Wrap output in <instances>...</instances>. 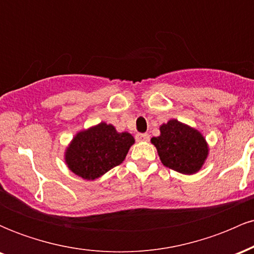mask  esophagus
I'll return each mask as SVG.
<instances>
[{"mask_svg": "<svg viewBox=\"0 0 254 254\" xmlns=\"http://www.w3.org/2000/svg\"><path fill=\"white\" fill-rule=\"evenodd\" d=\"M150 136L148 133H137L136 135V141L138 142H147L149 141Z\"/></svg>", "mask_w": 254, "mask_h": 254, "instance_id": "34e87169", "label": "esophagus"}]
</instances>
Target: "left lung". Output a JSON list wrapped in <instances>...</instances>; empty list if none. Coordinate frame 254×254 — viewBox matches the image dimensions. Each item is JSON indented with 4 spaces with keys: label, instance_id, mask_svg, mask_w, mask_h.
Here are the masks:
<instances>
[{
    "label": "left lung",
    "instance_id": "obj_1",
    "mask_svg": "<svg viewBox=\"0 0 254 254\" xmlns=\"http://www.w3.org/2000/svg\"><path fill=\"white\" fill-rule=\"evenodd\" d=\"M150 141L164 166L183 174L197 173L209 155V145L202 133L177 119L162 124L160 136Z\"/></svg>",
    "mask_w": 254,
    "mask_h": 254
}]
</instances>
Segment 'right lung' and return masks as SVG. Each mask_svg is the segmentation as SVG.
Returning a JSON list of instances; mask_svg holds the SVG:
<instances>
[{
	"mask_svg": "<svg viewBox=\"0 0 254 254\" xmlns=\"http://www.w3.org/2000/svg\"><path fill=\"white\" fill-rule=\"evenodd\" d=\"M135 143L131 133L118 132L104 122L78 131L64 153V160L72 173L86 180H94L124 161Z\"/></svg>",
	"mask_w": 254,
	"mask_h": 254,
	"instance_id": "1",
	"label": "right lung"
}]
</instances>
